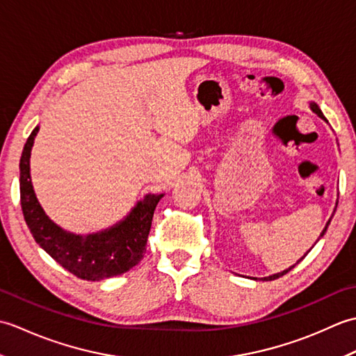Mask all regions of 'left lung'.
I'll list each match as a JSON object with an SVG mask.
<instances>
[{"label": "left lung", "instance_id": "8db88e82", "mask_svg": "<svg viewBox=\"0 0 356 356\" xmlns=\"http://www.w3.org/2000/svg\"><path fill=\"white\" fill-rule=\"evenodd\" d=\"M309 107H311V110H312L314 113H316V115H318V116H320V118H321L323 120H326V122H327V119H326V118H324V115H323V111L320 110V107H318V105H316L315 102H309ZM337 205H338V202L335 203L334 213H335V211H337ZM332 217H334V214H332ZM332 217L329 218V222L326 223V226H324V229H323V232L320 234V238H321V237L324 236V234H326V231H327V226L330 225V220H332ZM320 238H318V240H320ZM318 240H316V241H318ZM309 251H311V249H309ZM309 251H307V252H309ZM307 252L305 254V257L307 255ZM305 257H301V259H300V260H298L297 263H300L301 260H303V259H305ZM297 263H295V264H297ZM295 264H293V266H295ZM293 266H291V268H287V269H284V270H282V272H278V274H274V275H269V277H264V278H260V280H261V282H270V280H277V278H280V277H283L284 274H287V272H289V270H291V269H292ZM254 280H257V278H254Z\"/></svg>", "mask_w": 356, "mask_h": 356}]
</instances>
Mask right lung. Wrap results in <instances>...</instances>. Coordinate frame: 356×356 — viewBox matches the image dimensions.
Listing matches in <instances>:
<instances>
[{"label":"right lung","mask_w":356,"mask_h":356,"mask_svg":"<svg viewBox=\"0 0 356 356\" xmlns=\"http://www.w3.org/2000/svg\"><path fill=\"white\" fill-rule=\"evenodd\" d=\"M40 127L30 133L19 161V194L24 220L35 241L73 275L90 282L120 275L147 251L156 205L163 194H147L122 220L87 236L63 229L45 214L30 179V154Z\"/></svg>","instance_id":"obj_1"}]
</instances>
